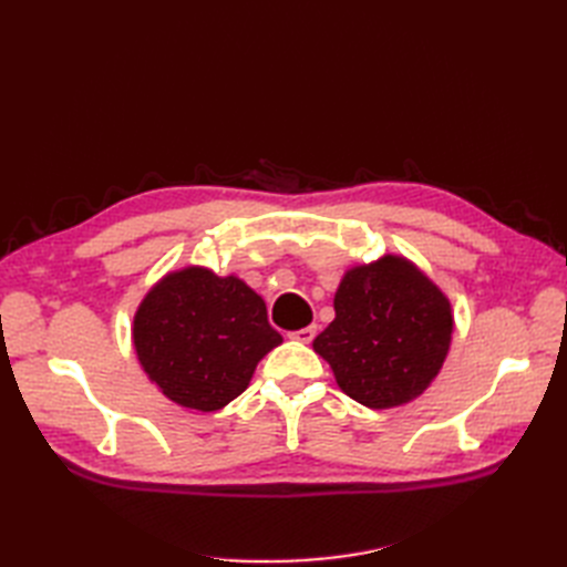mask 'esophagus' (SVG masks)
<instances>
[{"label":"esophagus","mask_w":567,"mask_h":567,"mask_svg":"<svg viewBox=\"0 0 567 567\" xmlns=\"http://www.w3.org/2000/svg\"><path fill=\"white\" fill-rule=\"evenodd\" d=\"M317 336V326H305V329L298 331H290L288 338H293L298 342H312V338Z\"/></svg>","instance_id":"1"}]
</instances>
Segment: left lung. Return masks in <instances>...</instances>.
<instances>
[{
    "label": "left lung",
    "mask_w": 567,
    "mask_h": 567,
    "mask_svg": "<svg viewBox=\"0 0 567 567\" xmlns=\"http://www.w3.org/2000/svg\"><path fill=\"white\" fill-rule=\"evenodd\" d=\"M336 319L312 348L331 364L338 388L369 409L414 402L447 359L452 302L404 255L350 267L333 298Z\"/></svg>",
    "instance_id": "8db88e82"
}]
</instances>
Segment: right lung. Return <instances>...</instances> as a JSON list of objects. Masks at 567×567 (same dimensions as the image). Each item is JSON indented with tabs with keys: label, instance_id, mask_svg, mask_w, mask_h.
<instances>
[{
	"label": "right lung",
	"instance_id": "1",
	"mask_svg": "<svg viewBox=\"0 0 567 567\" xmlns=\"http://www.w3.org/2000/svg\"><path fill=\"white\" fill-rule=\"evenodd\" d=\"M281 342L262 296L236 274L217 277L200 265L167 271L132 321V346L148 381L203 414L236 400L257 362Z\"/></svg>",
	"mask_w": 567,
	"mask_h": 567
}]
</instances>
